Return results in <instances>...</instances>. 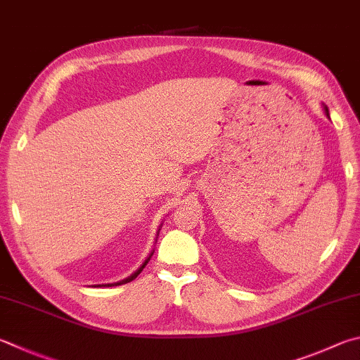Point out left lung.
Here are the masks:
<instances>
[{
	"label": "left lung",
	"instance_id": "1",
	"mask_svg": "<svg viewBox=\"0 0 360 360\" xmlns=\"http://www.w3.org/2000/svg\"><path fill=\"white\" fill-rule=\"evenodd\" d=\"M323 112H324V115H326V116H328V117H329V108H328V107H326V105H324V103H323ZM329 120H330V117H329Z\"/></svg>",
	"mask_w": 360,
	"mask_h": 360
}]
</instances>
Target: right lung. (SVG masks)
<instances>
[{
	"label": "right lung",
	"instance_id": "obj_1",
	"mask_svg": "<svg viewBox=\"0 0 360 360\" xmlns=\"http://www.w3.org/2000/svg\"><path fill=\"white\" fill-rule=\"evenodd\" d=\"M160 228H162V225L159 226V230H158V236H159V231H160ZM155 240H158V239H155ZM153 253H154V250L151 252V253H149V257L145 259V263H143L140 267H139V269H136L134 274H132V276H129L127 278H124V280H120V282H115V283H105V285H94V286H117V285H124V283H129V282H132V280L134 278H136V276H139V274L143 271V267H145L146 264H148V261L149 259H151V257H153Z\"/></svg>",
	"mask_w": 360,
	"mask_h": 360
}]
</instances>
